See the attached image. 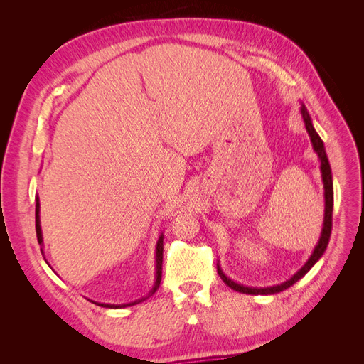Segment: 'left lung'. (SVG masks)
<instances>
[{"label":"left lung","mask_w":364,"mask_h":364,"mask_svg":"<svg viewBox=\"0 0 364 364\" xmlns=\"http://www.w3.org/2000/svg\"><path fill=\"white\" fill-rule=\"evenodd\" d=\"M301 114L304 118V123L306 127L308 135H310V139L313 142V149L317 153L318 159H321V171H322V181H323V188H325V218H323V228H322V234L321 238H318L317 245L311 253V257L308 258V261L304 264V266L297 270L290 279H287L285 282L279 284V285H273V287H264V289H255V287H245V285L237 284L232 279H229L226 274L223 273V270L220 269V266H217V272L220 274V278L223 279V282L226 285H229L230 289L240 291V293H246V294H274L287 290L289 287L294 282L299 281L301 278H304L305 274L308 273L314 264L321 259V257L325 253L326 246L329 243V237H331V229H333V206H334V190H333V174H331V167H329L328 162V156L326 151L323 147V141L321 139V136L317 135V132L313 126V121L310 114H308L306 107L302 105L301 107Z\"/></svg>","instance_id":"left-lung-1"}]
</instances>
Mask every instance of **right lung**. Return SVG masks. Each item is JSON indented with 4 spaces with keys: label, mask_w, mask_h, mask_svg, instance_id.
<instances>
[{
    "label": "right lung",
    "mask_w": 364,
    "mask_h": 364,
    "mask_svg": "<svg viewBox=\"0 0 364 364\" xmlns=\"http://www.w3.org/2000/svg\"><path fill=\"white\" fill-rule=\"evenodd\" d=\"M36 235H38V243L42 245V230H41V220H39V197L36 199ZM42 250V249H41ZM162 253H164V235L161 234L158 243H156V281H155V285H153V289L150 290V293L142 297V299H138L135 302H130V304H123V305H109V304H102V306H106V308H124V306H132V305H136L142 301H146L149 296H151L153 293H155L158 289H159V284H161V279H162Z\"/></svg>",
    "instance_id": "right-lung-1"
}]
</instances>
